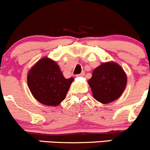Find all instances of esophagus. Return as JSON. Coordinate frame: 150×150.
Listing matches in <instances>:
<instances>
[{
	"instance_id": "obj_1",
	"label": "esophagus",
	"mask_w": 150,
	"mask_h": 150,
	"mask_svg": "<svg viewBox=\"0 0 150 150\" xmlns=\"http://www.w3.org/2000/svg\"><path fill=\"white\" fill-rule=\"evenodd\" d=\"M84 75H85V72H84V71H83V72H82L80 74H78V75H77V76H84Z\"/></svg>"
}]
</instances>
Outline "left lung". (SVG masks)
Segmentation results:
<instances>
[{
  "label": "left lung",
  "instance_id": "left-lung-1",
  "mask_svg": "<svg viewBox=\"0 0 150 150\" xmlns=\"http://www.w3.org/2000/svg\"><path fill=\"white\" fill-rule=\"evenodd\" d=\"M88 83L94 98L100 103H108L122 94L127 85V75L119 64L103 63L93 70Z\"/></svg>",
  "mask_w": 150,
  "mask_h": 150
}]
</instances>
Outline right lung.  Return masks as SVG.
I'll list each match as a JSON object with an SVG mask.
<instances>
[{
	"label": "right lung",
	"instance_id": "obj_1",
	"mask_svg": "<svg viewBox=\"0 0 150 150\" xmlns=\"http://www.w3.org/2000/svg\"><path fill=\"white\" fill-rule=\"evenodd\" d=\"M66 79L56 62L48 58L39 60L29 71L28 86L34 97L41 103L56 106L65 98L73 81Z\"/></svg>",
	"mask_w": 150,
	"mask_h": 150
}]
</instances>
